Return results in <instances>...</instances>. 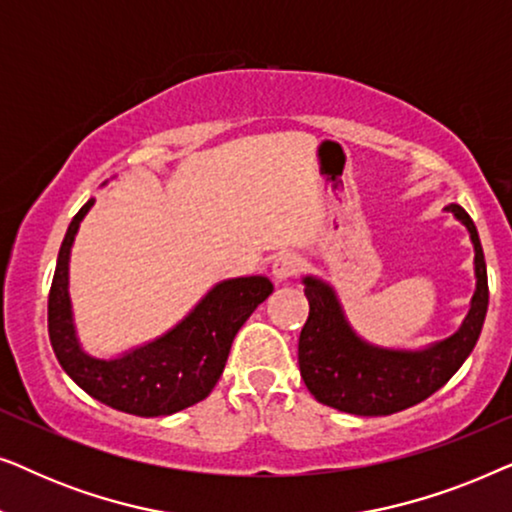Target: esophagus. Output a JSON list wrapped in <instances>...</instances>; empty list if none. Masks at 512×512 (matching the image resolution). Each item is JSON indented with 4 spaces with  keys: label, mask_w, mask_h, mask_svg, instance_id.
<instances>
[{
    "label": "esophagus",
    "mask_w": 512,
    "mask_h": 512,
    "mask_svg": "<svg viewBox=\"0 0 512 512\" xmlns=\"http://www.w3.org/2000/svg\"><path fill=\"white\" fill-rule=\"evenodd\" d=\"M300 265H303V261H300L296 251H279L275 261H272V275H275L277 282H286V279L298 275Z\"/></svg>",
    "instance_id": "34e87169"
}]
</instances>
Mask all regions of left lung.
Instances as JSON below:
<instances>
[{
    "mask_svg": "<svg viewBox=\"0 0 512 512\" xmlns=\"http://www.w3.org/2000/svg\"><path fill=\"white\" fill-rule=\"evenodd\" d=\"M445 212L471 237L475 291L461 326L443 340L419 349L373 345L349 324L331 284L314 275L303 277L310 317L300 331L298 366L319 403L359 417L394 415L436 394L473 352L489 305L485 254L466 209L450 202Z\"/></svg>",
    "mask_w": 512,
    "mask_h": 512,
    "instance_id": "1",
    "label": "left lung"
}]
</instances>
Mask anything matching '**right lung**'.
<instances>
[{
  "instance_id": "add662e5",
  "label": "right lung",
  "mask_w": 512,
  "mask_h": 512,
  "mask_svg": "<svg viewBox=\"0 0 512 512\" xmlns=\"http://www.w3.org/2000/svg\"><path fill=\"white\" fill-rule=\"evenodd\" d=\"M95 198L69 223L48 296V335L65 373L88 396L137 417H165L209 396L226 368L230 345L251 312L272 293L265 275L216 282L184 319L163 335L116 356L83 349L69 298V258Z\"/></svg>"
}]
</instances>
